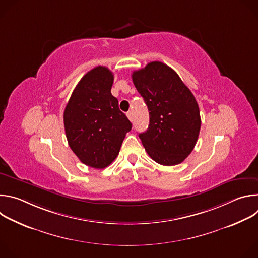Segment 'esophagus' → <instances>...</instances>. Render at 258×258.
<instances>
[{"label": "esophagus", "mask_w": 258, "mask_h": 258, "mask_svg": "<svg viewBox=\"0 0 258 258\" xmlns=\"http://www.w3.org/2000/svg\"><path fill=\"white\" fill-rule=\"evenodd\" d=\"M126 116H127V118H128L131 121H133V119H134V115H133V112H132V111H128V112L126 113Z\"/></svg>", "instance_id": "obj_1"}]
</instances>
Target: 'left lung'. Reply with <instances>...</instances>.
Listing matches in <instances>:
<instances>
[{
  "label": "left lung",
  "instance_id": "left-lung-1",
  "mask_svg": "<svg viewBox=\"0 0 258 258\" xmlns=\"http://www.w3.org/2000/svg\"><path fill=\"white\" fill-rule=\"evenodd\" d=\"M149 110L150 122L139 134L148 155L161 165H176L193 151L201 118L198 103L177 73L166 64L150 62L132 75Z\"/></svg>",
  "mask_w": 258,
  "mask_h": 258
}]
</instances>
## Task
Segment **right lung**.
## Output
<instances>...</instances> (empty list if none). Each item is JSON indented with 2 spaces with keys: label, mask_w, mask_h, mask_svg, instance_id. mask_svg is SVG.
I'll use <instances>...</instances> for the list:
<instances>
[{
  "label": "right lung",
  "mask_w": 258,
  "mask_h": 258,
  "mask_svg": "<svg viewBox=\"0 0 258 258\" xmlns=\"http://www.w3.org/2000/svg\"><path fill=\"white\" fill-rule=\"evenodd\" d=\"M113 73L97 66L83 77L64 110V127L71 150L88 166L105 168L118 155L132 123L112 96Z\"/></svg>",
  "instance_id": "right-lung-1"
}]
</instances>
